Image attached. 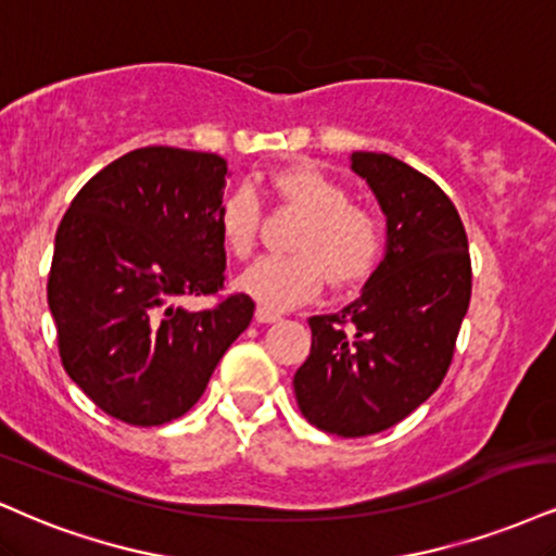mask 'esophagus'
<instances>
[{"label":"esophagus","instance_id":"34e87169","mask_svg":"<svg viewBox=\"0 0 556 556\" xmlns=\"http://www.w3.org/2000/svg\"><path fill=\"white\" fill-rule=\"evenodd\" d=\"M256 320L258 324H274V320H279V313L266 311V307H256Z\"/></svg>","mask_w":556,"mask_h":556}]
</instances>
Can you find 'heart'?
Returning <instances> with one entry per match:
<instances>
[{
	"mask_svg": "<svg viewBox=\"0 0 556 556\" xmlns=\"http://www.w3.org/2000/svg\"><path fill=\"white\" fill-rule=\"evenodd\" d=\"M274 197L287 210L303 214L292 238V256L261 258L243 271L238 287L258 307L290 311L313 300L324 287L352 290L372 277L386 251V230L376 212L352 204L342 180L311 163L277 170L269 178ZM223 245L236 258H249L261 230V202L251 186H238L217 210Z\"/></svg>",
	"mask_w": 556,
	"mask_h": 556,
	"instance_id": "1",
	"label": "heart"
}]
</instances>
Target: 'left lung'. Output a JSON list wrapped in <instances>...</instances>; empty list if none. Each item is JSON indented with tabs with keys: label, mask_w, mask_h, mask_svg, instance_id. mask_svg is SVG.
<instances>
[{
	"label": "left lung",
	"mask_w": 556,
	"mask_h": 556,
	"mask_svg": "<svg viewBox=\"0 0 556 556\" xmlns=\"http://www.w3.org/2000/svg\"><path fill=\"white\" fill-rule=\"evenodd\" d=\"M352 170L386 212V256L354 303L307 318L292 380L307 422L339 438L383 432L438 391L471 300L469 238L445 191L383 152H354Z\"/></svg>",
	"instance_id": "1"
}]
</instances>
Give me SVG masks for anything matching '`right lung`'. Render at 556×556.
Instances as JSON below:
<instances>
[{"label": "right lung", "mask_w": 556, "mask_h": 556, "mask_svg": "<svg viewBox=\"0 0 556 556\" xmlns=\"http://www.w3.org/2000/svg\"><path fill=\"white\" fill-rule=\"evenodd\" d=\"M225 173L212 152H126L87 180L56 230L49 307L59 357L92 404L126 425L184 417L253 318L243 292L197 313L178 305L225 287Z\"/></svg>", "instance_id": "add662e5"}]
</instances>
